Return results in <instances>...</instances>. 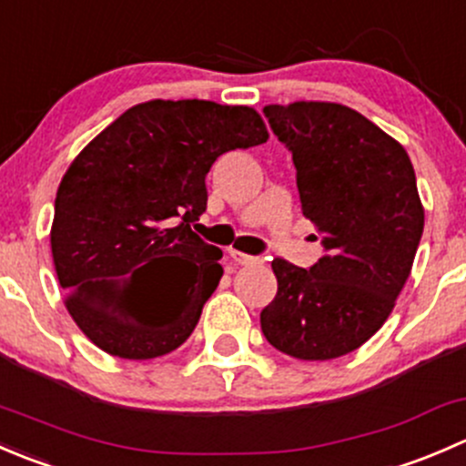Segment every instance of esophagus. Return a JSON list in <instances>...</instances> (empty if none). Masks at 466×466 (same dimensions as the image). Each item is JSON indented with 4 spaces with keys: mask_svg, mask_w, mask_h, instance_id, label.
<instances>
[{
    "mask_svg": "<svg viewBox=\"0 0 466 466\" xmlns=\"http://www.w3.org/2000/svg\"><path fill=\"white\" fill-rule=\"evenodd\" d=\"M229 255H232V259L237 261L238 266H261V263H263L261 257L243 255V252H237V250H232V252H229Z\"/></svg>",
    "mask_w": 466,
    "mask_h": 466,
    "instance_id": "34e87169",
    "label": "esophagus"
}]
</instances>
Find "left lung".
I'll use <instances>...</instances> for the list:
<instances>
[{"instance_id":"8db88e82","label":"left lung","mask_w":466,"mask_h":466,"mask_svg":"<svg viewBox=\"0 0 466 466\" xmlns=\"http://www.w3.org/2000/svg\"><path fill=\"white\" fill-rule=\"evenodd\" d=\"M263 115L293 153L302 214L327 252L309 270L272 259L277 295L261 331L293 359H338L383 327L410 275L424 232L415 168L397 139L340 103H275Z\"/></svg>"}]
</instances>
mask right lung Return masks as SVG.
Segmentation results:
<instances>
[{"label": "right lung", "mask_w": 466, "mask_h": 466, "mask_svg": "<svg viewBox=\"0 0 466 466\" xmlns=\"http://www.w3.org/2000/svg\"><path fill=\"white\" fill-rule=\"evenodd\" d=\"M266 139L255 107L153 98L74 157L56 194L51 255L65 307L98 350L146 360L191 336L223 277V252L191 229L207 207L205 176L218 155ZM142 280L163 290L157 303L132 302Z\"/></svg>", "instance_id": "1"}]
</instances>
